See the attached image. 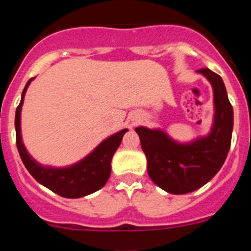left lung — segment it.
<instances>
[{"instance_id": "obj_1", "label": "left lung", "mask_w": 251, "mask_h": 251, "mask_svg": "<svg viewBox=\"0 0 251 251\" xmlns=\"http://www.w3.org/2000/svg\"><path fill=\"white\" fill-rule=\"evenodd\" d=\"M214 90V122L207 136L179 143L162 129L137 127L142 150L147 157L151 179L174 195L192 192L219 172L231 145L234 112L221 76L210 69H200Z\"/></svg>"}]
</instances>
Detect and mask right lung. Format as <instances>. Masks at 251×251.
Segmentation results:
<instances>
[{"label": "right lung", "mask_w": 251, "mask_h": 251, "mask_svg": "<svg viewBox=\"0 0 251 251\" xmlns=\"http://www.w3.org/2000/svg\"><path fill=\"white\" fill-rule=\"evenodd\" d=\"M34 79V77H32ZM27 81L25 89L22 92L21 101L16 109L15 115V128H16V145L20 157L31 176L37 182L48 187L55 194L66 199H79L93 192L98 191L106 183L110 176V162L113 154L118 150L124 133L128 129H122L114 133L113 136L104 139L98 147H95L81 161L68 167H50L40 165L28 154L27 150L24 146L21 137V109L26 90L32 81Z\"/></svg>", "instance_id": "add662e5"}]
</instances>
